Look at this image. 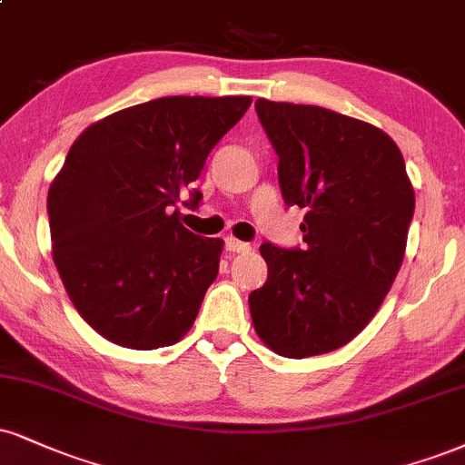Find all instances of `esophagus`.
<instances>
[{"instance_id": "34e87169", "label": "esophagus", "mask_w": 465, "mask_h": 465, "mask_svg": "<svg viewBox=\"0 0 465 465\" xmlns=\"http://www.w3.org/2000/svg\"><path fill=\"white\" fill-rule=\"evenodd\" d=\"M225 249L229 251V253H247V251H251V244L229 236V238H225Z\"/></svg>"}]
</instances>
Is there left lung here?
<instances>
[{"label": "left lung", "instance_id": "obj_1", "mask_svg": "<svg viewBox=\"0 0 465 465\" xmlns=\"http://www.w3.org/2000/svg\"><path fill=\"white\" fill-rule=\"evenodd\" d=\"M255 112L279 158L283 201L305 208V247L262 244L268 277L249 310L268 349L303 360L351 342L377 314L416 201L401 149L371 123L268 99Z\"/></svg>", "mask_w": 465, "mask_h": 465}]
</instances>
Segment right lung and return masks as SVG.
Masks as SVG:
<instances>
[{"label":"right lung","mask_w":465,"mask_h":465,"mask_svg":"<svg viewBox=\"0 0 465 465\" xmlns=\"http://www.w3.org/2000/svg\"><path fill=\"white\" fill-rule=\"evenodd\" d=\"M251 97H160L93 123L47 194L54 262L99 335L136 351L188 333L218 275L223 240L179 223L210 151Z\"/></svg>","instance_id":"add662e5"}]
</instances>
